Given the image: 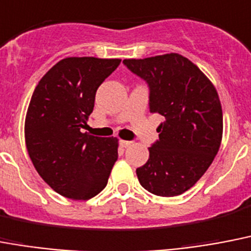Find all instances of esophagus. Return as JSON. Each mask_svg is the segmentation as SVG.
Listing matches in <instances>:
<instances>
[{
  "instance_id": "obj_1",
  "label": "esophagus",
  "mask_w": 251,
  "mask_h": 251,
  "mask_svg": "<svg viewBox=\"0 0 251 251\" xmlns=\"http://www.w3.org/2000/svg\"><path fill=\"white\" fill-rule=\"evenodd\" d=\"M119 144H120V146H122V148H128V146L132 145L131 141H126V140H120Z\"/></svg>"
}]
</instances>
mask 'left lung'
Returning a JSON list of instances; mask_svg holds the SVG:
<instances>
[{"mask_svg":"<svg viewBox=\"0 0 251 251\" xmlns=\"http://www.w3.org/2000/svg\"><path fill=\"white\" fill-rule=\"evenodd\" d=\"M123 62L149 84L150 113L164 116L149 159L136 170L138 181L160 197L182 194L201 179L219 151L223 111L218 92L181 54Z\"/></svg>","mask_w":251,"mask_h":251,"instance_id":"obj_1","label":"left lung"}]
</instances>
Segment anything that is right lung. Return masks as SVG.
<instances>
[{
  "label": "right lung",
  "instance_id": "obj_1",
  "mask_svg": "<svg viewBox=\"0 0 251 251\" xmlns=\"http://www.w3.org/2000/svg\"><path fill=\"white\" fill-rule=\"evenodd\" d=\"M122 59L67 57L36 85L24 122L28 155L44 181L63 197L87 201L107 184L119 140L81 132L98 87Z\"/></svg>",
  "mask_w": 251,
  "mask_h": 251
}]
</instances>
